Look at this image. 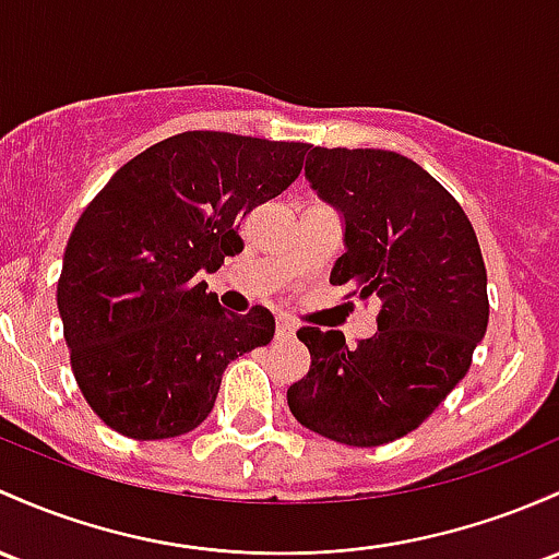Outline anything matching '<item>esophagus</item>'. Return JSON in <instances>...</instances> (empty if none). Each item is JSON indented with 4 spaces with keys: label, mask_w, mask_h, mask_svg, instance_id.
Returning <instances> with one entry per match:
<instances>
[{
    "label": "esophagus",
    "mask_w": 559,
    "mask_h": 559,
    "mask_svg": "<svg viewBox=\"0 0 559 559\" xmlns=\"http://www.w3.org/2000/svg\"><path fill=\"white\" fill-rule=\"evenodd\" d=\"M275 334H278V340H292V336L297 334V329H294V323H289V321H278Z\"/></svg>",
    "instance_id": "esophagus-1"
}]
</instances>
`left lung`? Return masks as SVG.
<instances>
[{"label":"left lung","mask_w":559,"mask_h":559,"mask_svg":"<svg viewBox=\"0 0 559 559\" xmlns=\"http://www.w3.org/2000/svg\"><path fill=\"white\" fill-rule=\"evenodd\" d=\"M305 177L345 228L329 281L382 312L355 349L342 331L299 329L312 364L286 401L312 432L371 449L419 427L469 371L488 329L486 265L456 199L401 153L312 148Z\"/></svg>","instance_id":"1"}]
</instances>
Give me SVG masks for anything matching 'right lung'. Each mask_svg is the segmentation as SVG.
Listing matches in <instances>:
<instances>
[{
    "label": "right lung",
    "instance_id": "obj_1",
    "mask_svg": "<svg viewBox=\"0 0 559 559\" xmlns=\"http://www.w3.org/2000/svg\"><path fill=\"white\" fill-rule=\"evenodd\" d=\"M308 148L175 134L127 162L79 217L58 310L79 390L110 429L134 440L190 432L230 360L273 340L270 310L228 312L201 275L243 249L241 219L297 180Z\"/></svg>",
    "mask_w": 559,
    "mask_h": 559
}]
</instances>
